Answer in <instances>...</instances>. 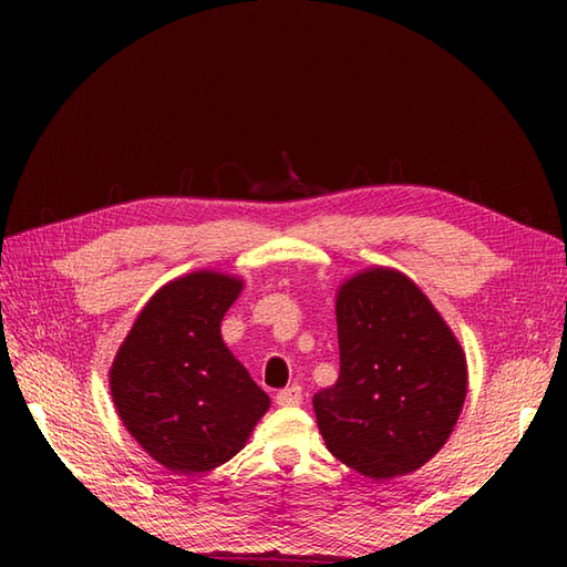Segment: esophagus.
Returning a JSON list of instances; mask_svg holds the SVG:
<instances>
[{"label": "esophagus", "instance_id": "1", "mask_svg": "<svg viewBox=\"0 0 567 567\" xmlns=\"http://www.w3.org/2000/svg\"><path fill=\"white\" fill-rule=\"evenodd\" d=\"M275 402L280 404V406H297V404H302V388H299V384H290V388H285V390L277 392Z\"/></svg>", "mask_w": 567, "mask_h": 567}]
</instances>
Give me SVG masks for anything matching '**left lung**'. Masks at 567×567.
Returning a JSON list of instances; mask_svg holds the SVG:
<instances>
[{
  "label": "left lung",
  "instance_id": "1",
  "mask_svg": "<svg viewBox=\"0 0 567 567\" xmlns=\"http://www.w3.org/2000/svg\"><path fill=\"white\" fill-rule=\"evenodd\" d=\"M341 372L315 394L327 449L372 480L414 473L449 441L465 402L461 343L409 277L372 268L336 299Z\"/></svg>",
  "mask_w": 567,
  "mask_h": 567
}]
</instances>
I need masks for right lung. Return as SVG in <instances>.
<instances>
[{"instance_id": "obj_1", "label": "right lung", "mask_w": 567, "mask_h": 567, "mask_svg": "<svg viewBox=\"0 0 567 567\" xmlns=\"http://www.w3.org/2000/svg\"><path fill=\"white\" fill-rule=\"evenodd\" d=\"M244 282L192 272L143 307L110 372L116 412L151 457L177 475L207 473L246 445L270 396L221 341Z\"/></svg>"}]
</instances>
